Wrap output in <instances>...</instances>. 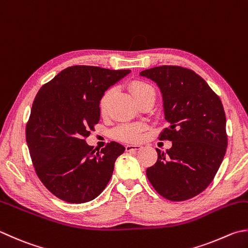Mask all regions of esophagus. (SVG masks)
Listing matches in <instances>:
<instances>
[{
  "label": "esophagus",
  "mask_w": 248,
  "mask_h": 248,
  "mask_svg": "<svg viewBox=\"0 0 248 248\" xmlns=\"http://www.w3.org/2000/svg\"><path fill=\"white\" fill-rule=\"evenodd\" d=\"M141 149V146H139V144H127V146H125V150L129 152V151H137Z\"/></svg>",
  "instance_id": "1"
}]
</instances>
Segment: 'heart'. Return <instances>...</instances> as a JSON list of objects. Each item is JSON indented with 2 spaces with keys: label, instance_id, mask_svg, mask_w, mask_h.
Here are the masks:
<instances>
[{
  "label": "heart",
  "instance_id": "obj_1",
  "mask_svg": "<svg viewBox=\"0 0 248 248\" xmlns=\"http://www.w3.org/2000/svg\"><path fill=\"white\" fill-rule=\"evenodd\" d=\"M129 90L132 92L135 99L139 104L140 101L146 99L147 97L151 95H155L153 87L149 85L148 83L142 81H133L129 84ZM112 95H113V88H108L99 100V111L101 114H106L109 110V105L111 101ZM146 129V124L143 123H129V124H122L116 127L112 135L115 139L122 140L126 142H136L141 138L142 132Z\"/></svg>",
  "mask_w": 248,
  "mask_h": 248
}]
</instances>
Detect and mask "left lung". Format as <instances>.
Wrapping results in <instances>:
<instances>
[{
	"mask_svg": "<svg viewBox=\"0 0 248 248\" xmlns=\"http://www.w3.org/2000/svg\"><path fill=\"white\" fill-rule=\"evenodd\" d=\"M140 76L160 87L165 120L160 140H170L166 152L156 149L157 161L147 177L163 198L186 201L213 181L228 146L222 102L204 78L186 68L161 66Z\"/></svg>",
	"mask_w": 248,
	"mask_h": 248,
	"instance_id": "left-lung-1",
	"label": "left lung"
}]
</instances>
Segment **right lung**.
Instances as JSON below:
<instances>
[{"instance_id": "add662e5", "label": "right lung", "mask_w": 248, "mask_h": 248, "mask_svg": "<svg viewBox=\"0 0 248 248\" xmlns=\"http://www.w3.org/2000/svg\"><path fill=\"white\" fill-rule=\"evenodd\" d=\"M130 70L72 66L40 88L26 126L37 177L55 197L86 203L99 195L125 150L112 141L95 153L85 139L99 122L102 94Z\"/></svg>"}]
</instances>
